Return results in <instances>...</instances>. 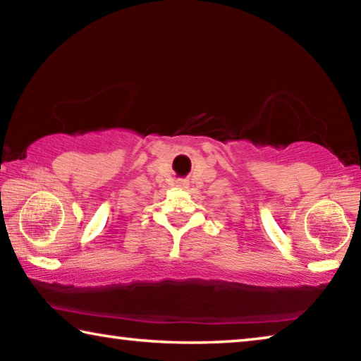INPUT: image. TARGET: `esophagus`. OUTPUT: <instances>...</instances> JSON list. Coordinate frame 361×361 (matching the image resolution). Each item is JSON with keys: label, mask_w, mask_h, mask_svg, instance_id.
<instances>
[{"label": "esophagus", "mask_w": 361, "mask_h": 361, "mask_svg": "<svg viewBox=\"0 0 361 361\" xmlns=\"http://www.w3.org/2000/svg\"><path fill=\"white\" fill-rule=\"evenodd\" d=\"M178 186L180 188H186L188 186V181L186 180H178Z\"/></svg>", "instance_id": "1"}]
</instances>
